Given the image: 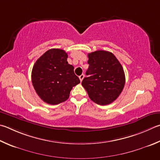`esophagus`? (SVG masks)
Here are the masks:
<instances>
[{"label": "esophagus", "mask_w": 160, "mask_h": 160, "mask_svg": "<svg viewBox=\"0 0 160 160\" xmlns=\"http://www.w3.org/2000/svg\"><path fill=\"white\" fill-rule=\"evenodd\" d=\"M84 78H85V75L84 74H82V75H80V76H79V78H80V81L81 82H82V80L84 79Z\"/></svg>", "instance_id": "1"}]
</instances>
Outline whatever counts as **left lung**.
Returning a JSON list of instances; mask_svg holds the SVG:
<instances>
[{"label": "left lung", "instance_id": "8db88e82", "mask_svg": "<svg viewBox=\"0 0 160 160\" xmlns=\"http://www.w3.org/2000/svg\"><path fill=\"white\" fill-rule=\"evenodd\" d=\"M88 70L82 82L89 97L98 105L112 103L120 96L125 84L123 68L117 58L108 51L88 54Z\"/></svg>", "mask_w": 160, "mask_h": 160}]
</instances>
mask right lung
<instances>
[{"mask_svg":"<svg viewBox=\"0 0 160 160\" xmlns=\"http://www.w3.org/2000/svg\"><path fill=\"white\" fill-rule=\"evenodd\" d=\"M68 54L60 49H50L36 61L31 80L38 95L45 103L57 105L66 101L74 86L80 82Z\"/></svg>","mask_w":160,"mask_h":160,"instance_id":"add662e5","label":"right lung"}]
</instances>
